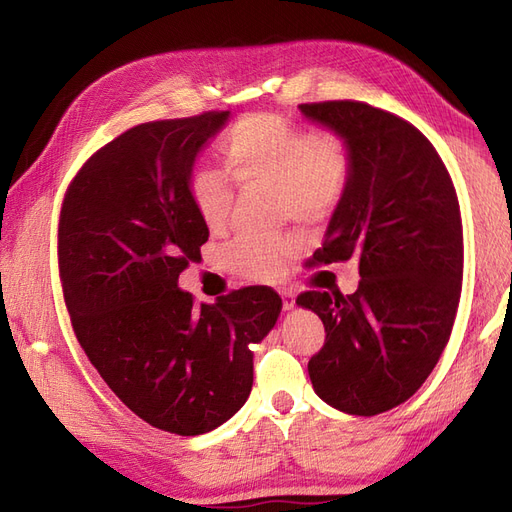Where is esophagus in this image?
Returning <instances> with one entry per match:
<instances>
[{"instance_id":"obj_1","label":"esophagus","mask_w":512,"mask_h":512,"mask_svg":"<svg viewBox=\"0 0 512 512\" xmlns=\"http://www.w3.org/2000/svg\"><path fill=\"white\" fill-rule=\"evenodd\" d=\"M280 294H282L284 309H292L294 307V292L292 290H280Z\"/></svg>"}]
</instances>
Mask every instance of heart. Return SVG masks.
Wrapping results in <instances>:
<instances>
[{"label": "heart", "instance_id": "1", "mask_svg": "<svg viewBox=\"0 0 512 512\" xmlns=\"http://www.w3.org/2000/svg\"><path fill=\"white\" fill-rule=\"evenodd\" d=\"M218 156L226 175L241 185L275 190L284 218L318 224L333 218L350 192L354 160L337 132H312L277 113L245 115L224 132ZM192 207L209 230L226 224L232 192L222 175L194 170L188 181ZM297 252L292 237H237L224 254V267L239 277L273 282Z\"/></svg>", "mask_w": 512, "mask_h": 512}]
</instances>
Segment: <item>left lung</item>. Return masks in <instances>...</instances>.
<instances>
[{
    "mask_svg": "<svg viewBox=\"0 0 512 512\" xmlns=\"http://www.w3.org/2000/svg\"><path fill=\"white\" fill-rule=\"evenodd\" d=\"M342 134L354 170L312 267L359 262V288L307 290L297 303L324 324L309 359L329 406L374 416L410 399L451 337L463 275V226L451 175L410 121L359 100L301 104Z\"/></svg>",
    "mask_w": 512,
    "mask_h": 512,
    "instance_id": "8db88e82",
    "label": "left lung"
}]
</instances>
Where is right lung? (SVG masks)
I'll return each instance as SVG.
<instances>
[{"mask_svg":"<svg viewBox=\"0 0 512 512\" xmlns=\"http://www.w3.org/2000/svg\"><path fill=\"white\" fill-rule=\"evenodd\" d=\"M226 119L205 111L126 130L79 168L59 213V280L76 339L123 404L177 436L220 427L245 404L250 344L282 309L269 286L218 303L177 288L209 239L188 194L192 164Z\"/></svg>","mask_w":512,"mask_h":512,"instance_id":"1","label":"right lung"}]
</instances>
